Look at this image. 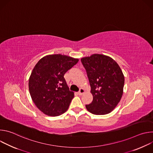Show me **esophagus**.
<instances>
[{"label":"esophagus","instance_id":"34e87169","mask_svg":"<svg viewBox=\"0 0 153 153\" xmlns=\"http://www.w3.org/2000/svg\"><path fill=\"white\" fill-rule=\"evenodd\" d=\"M85 90L83 89V88H80V90L79 91V92H78V94L79 95H82L84 93H85Z\"/></svg>","mask_w":153,"mask_h":153}]
</instances>
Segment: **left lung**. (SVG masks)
<instances>
[{
    "instance_id": "1",
    "label": "left lung",
    "mask_w": 153,
    "mask_h": 153,
    "mask_svg": "<svg viewBox=\"0 0 153 153\" xmlns=\"http://www.w3.org/2000/svg\"><path fill=\"white\" fill-rule=\"evenodd\" d=\"M86 70L93 96L92 102L85 106L96 115L111 112L123 94L125 78L116 63L110 57L95 54L81 59Z\"/></svg>"
}]
</instances>
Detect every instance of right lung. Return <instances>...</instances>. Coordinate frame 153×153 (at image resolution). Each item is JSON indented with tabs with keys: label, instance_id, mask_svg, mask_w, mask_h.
I'll return each mask as SVG.
<instances>
[{
	"label": "right lung",
	"instance_id": "1",
	"mask_svg": "<svg viewBox=\"0 0 153 153\" xmlns=\"http://www.w3.org/2000/svg\"><path fill=\"white\" fill-rule=\"evenodd\" d=\"M78 61L59 54L46 56L37 63L28 86L33 102L42 113L57 116L68 110L74 93L70 91L64 74Z\"/></svg>",
	"mask_w": 153,
	"mask_h": 153
}]
</instances>
